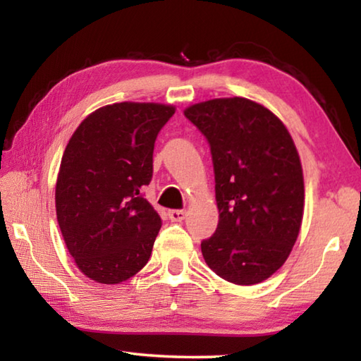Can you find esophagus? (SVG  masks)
Masks as SVG:
<instances>
[{"label":"esophagus","instance_id":"esophagus-1","mask_svg":"<svg viewBox=\"0 0 361 361\" xmlns=\"http://www.w3.org/2000/svg\"><path fill=\"white\" fill-rule=\"evenodd\" d=\"M169 218L175 223L183 221V219L186 218V212L185 210H169Z\"/></svg>","mask_w":361,"mask_h":361}]
</instances>
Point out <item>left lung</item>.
Listing matches in <instances>:
<instances>
[{
  "instance_id": "obj_1",
  "label": "left lung",
  "mask_w": 361,
  "mask_h": 361,
  "mask_svg": "<svg viewBox=\"0 0 361 361\" xmlns=\"http://www.w3.org/2000/svg\"><path fill=\"white\" fill-rule=\"evenodd\" d=\"M210 145L219 219L200 243L213 272L255 285L288 258L301 229L304 180L293 138L276 114L242 97L185 109Z\"/></svg>"
}]
</instances>
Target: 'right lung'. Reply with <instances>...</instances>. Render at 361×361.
Here are the masks:
<instances>
[{"label":"right lung","instance_id":"add662e5","mask_svg":"<svg viewBox=\"0 0 361 361\" xmlns=\"http://www.w3.org/2000/svg\"><path fill=\"white\" fill-rule=\"evenodd\" d=\"M175 108L122 102L73 133L56 186L57 221L73 259L99 283H119L148 262L161 216L145 199L157 133Z\"/></svg>","mask_w":361,"mask_h":361}]
</instances>
